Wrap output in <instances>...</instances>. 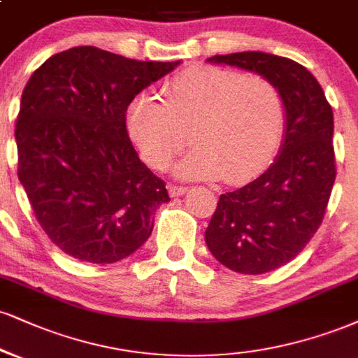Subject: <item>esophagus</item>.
Wrapping results in <instances>:
<instances>
[{"mask_svg": "<svg viewBox=\"0 0 358 358\" xmlns=\"http://www.w3.org/2000/svg\"><path fill=\"white\" fill-rule=\"evenodd\" d=\"M188 188L183 187V185H176V183H170L168 185V193H170L171 196H180L183 195L185 192H187Z\"/></svg>", "mask_w": 358, "mask_h": 358, "instance_id": "34e87169", "label": "esophagus"}]
</instances>
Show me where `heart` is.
Instances as JSON below:
<instances>
[{
    "label": "heart",
    "mask_w": 358,
    "mask_h": 358,
    "mask_svg": "<svg viewBox=\"0 0 358 358\" xmlns=\"http://www.w3.org/2000/svg\"><path fill=\"white\" fill-rule=\"evenodd\" d=\"M162 94L163 101L138 94L127 110L128 133L157 170H166L192 141L195 150L180 165V173L222 176L238 185L260 173L280 148L285 101L265 76L192 66L168 81Z\"/></svg>",
    "instance_id": "1"
}]
</instances>
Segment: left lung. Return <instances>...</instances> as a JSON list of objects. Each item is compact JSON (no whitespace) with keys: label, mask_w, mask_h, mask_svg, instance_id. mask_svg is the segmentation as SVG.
I'll return each instance as SVG.
<instances>
[{"label":"left lung","mask_w":358,"mask_h":358,"mask_svg":"<svg viewBox=\"0 0 358 358\" xmlns=\"http://www.w3.org/2000/svg\"><path fill=\"white\" fill-rule=\"evenodd\" d=\"M208 62L255 71L278 86L287 131L277 160L264 175L220 195L205 242L238 273L260 275L288 264L322 225L334 187V113L307 68L283 56L243 51Z\"/></svg>","instance_id":"left-lung-1"}]
</instances>
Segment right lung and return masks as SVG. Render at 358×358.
<instances>
[{
    "label": "right lung",
    "instance_id": "1",
    "mask_svg": "<svg viewBox=\"0 0 358 358\" xmlns=\"http://www.w3.org/2000/svg\"><path fill=\"white\" fill-rule=\"evenodd\" d=\"M176 64L76 46L29 76L15 130L18 178L38 223L66 255L115 264L152 235L155 210L170 196L138 158L127 110Z\"/></svg>",
    "mask_w": 358,
    "mask_h": 358
}]
</instances>
